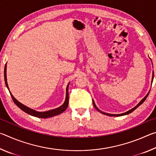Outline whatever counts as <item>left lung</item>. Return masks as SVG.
Returning a JSON list of instances; mask_svg holds the SVG:
<instances>
[{
  "label": "left lung",
  "instance_id": "left-lung-1",
  "mask_svg": "<svg viewBox=\"0 0 156 156\" xmlns=\"http://www.w3.org/2000/svg\"><path fill=\"white\" fill-rule=\"evenodd\" d=\"M154 72H153V74H152V81H151V83L153 82V80H154ZM149 92H148V94L146 95V96H145L144 97V98H142L140 101V102L139 103L136 105V107H134L133 109H130V110H129V111H127V112H126L125 113H120V114H112V113H105V112H102V111H100L98 108L97 107H96V104H95V102H94V100H93V105H94V107L96 108V109L99 112H100V113H102V114H105V115H109V116H114V117H117V116H122V115H128V114H129V113H131V112H133L134 110H135L136 109H137V108H138L140 105H142V103H143V102H144V100H146V98H147V96H148V95H149Z\"/></svg>",
  "mask_w": 156,
  "mask_h": 156
}]
</instances>
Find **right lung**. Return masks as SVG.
<instances>
[{
	"label": "right lung",
	"mask_w": 156,
	"mask_h": 156,
	"mask_svg": "<svg viewBox=\"0 0 156 156\" xmlns=\"http://www.w3.org/2000/svg\"><path fill=\"white\" fill-rule=\"evenodd\" d=\"M4 77H5V84H6L7 88L9 89V87H8V84H7V63L5 64V69H4ZM69 83L67 88H66V97H65V100L61 106L56 108V109H51V110H49V111H46V112H38V111H36L33 109H31V108L28 107L27 106H25V105H23L22 103H20L19 101L15 98L13 96V95L12 94L11 92L9 91V93L11 94V96L13 99V101L14 102V103L17 105V106L20 108L21 110H23V112L28 113L32 116H34V117L36 118H51L53 117V116L59 115L60 113H62V112H64L67 109V108L68 107V104H69V93H68V88H69Z\"/></svg>",
	"instance_id": "obj_1"
}]
</instances>
